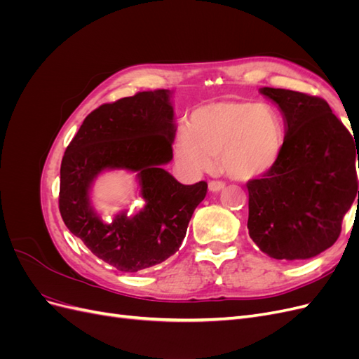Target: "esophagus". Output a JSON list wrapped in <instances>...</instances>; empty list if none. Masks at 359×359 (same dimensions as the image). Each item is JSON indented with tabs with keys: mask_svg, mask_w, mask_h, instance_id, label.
Here are the masks:
<instances>
[{
	"mask_svg": "<svg viewBox=\"0 0 359 359\" xmlns=\"http://www.w3.org/2000/svg\"><path fill=\"white\" fill-rule=\"evenodd\" d=\"M208 187H210V191H220L222 189H224V182L223 181H210Z\"/></svg>",
	"mask_w": 359,
	"mask_h": 359,
	"instance_id": "esophagus-1",
	"label": "esophagus"
}]
</instances>
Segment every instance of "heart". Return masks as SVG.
Instances as JSON below:
<instances>
[{
	"mask_svg": "<svg viewBox=\"0 0 359 359\" xmlns=\"http://www.w3.org/2000/svg\"><path fill=\"white\" fill-rule=\"evenodd\" d=\"M285 145L283 118L273 104L220 100L194 109L180 126L173 154L178 166L199 175L215 166L235 180H253L276 166Z\"/></svg>",
	"mask_w": 359,
	"mask_h": 359,
	"instance_id": "obj_1",
	"label": "heart"
}]
</instances>
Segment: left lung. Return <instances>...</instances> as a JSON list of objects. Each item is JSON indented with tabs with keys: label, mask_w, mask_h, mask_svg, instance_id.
<instances>
[{
	"label": "left lung",
	"mask_w": 359,
	"mask_h": 359,
	"mask_svg": "<svg viewBox=\"0 0 359 359\" xmlns=\"http://www.w3.org/2000/svg\"><path fill=\"white\" fill-rule=\"evenodd\" d=\"M260 93L278 104L286 135L276 166L247 182L248 233L271 257L310 259L337 241L356 194L359 202V144L320 97Z\"/></svg>",
	"instance_id": "8db88e82"
}]
</instances>
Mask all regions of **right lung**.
<instances>
[{
    "mask_svg": "<svg viewBox=\"0 0 359 359\" xmlns=\"http://www.w3.org/2000/svg\"><path fill=\"white\" fill-rule=\"evenodd\" d=\"M169 90L142 91L97 107L83 119L61 161L60 212L91 253L123 273L161 264L178 252L208 184L184 186L163 169L175 137ZM106 168L138 172L146 205L128 217L101 222L89 202L90 184Z\"/></svg>",
    "mask_w": 359,
    "mask_h": 359,
    "instance_id": "right-lung-1",
    "label": "right lung"
}]
</instances>
